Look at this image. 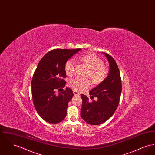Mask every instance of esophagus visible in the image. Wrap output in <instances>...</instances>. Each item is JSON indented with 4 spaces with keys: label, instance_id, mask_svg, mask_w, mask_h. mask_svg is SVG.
Returning a JSON list of instances; mask_svg holds the SVG:
<instances>
[{
    "label": "esophagus",
    "instance_id": "obj_1",
    "mask_svg": "<svg viewBox=\"0 0 155 155\" xmlns=\"http://www.w3.org/2000/svg\"><path fill=\"white\" fill-rule=\"evenodd\" d=\"M73 93H74V95L75 96H79V95H80V93H78L77 91H73Z\"/></svg>",
    "mask_w": 155,
    "mask_h": 155
}]
</instances>
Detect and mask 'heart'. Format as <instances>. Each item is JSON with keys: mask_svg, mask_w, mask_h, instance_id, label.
<instances>
[{"mask_svg": "<svg viewBox=\"0 0 155 155\" xmlns=\"http://www.w3.org/2000/svg\"><path fill=\"white\" fill-rule=\"evenodd\" d=\"M81 61L83 62L90 69L89 75L95 84L102 82L107 77L109 70L107 67L103 65L102 60L97 58L94 54H89L81 56ZM64 70L67 75L72 77L75 73L74 61L72 59L68 60L65 64ZM91 84V81L89 78L77 77L71 80L70 85L74 91L81 92L88 88Z\"/></svg>", "mask_w": 155, "mask_h": 155, "instance_id": "b5f03b06", "label": "heart"}]
</instances>
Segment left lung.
<instances>
[{"label":"left lung","instance_id":"obj_1","mask_svg":"<svg viewBox=\"0 0 155 155\" xmlns=\"http://www.w3.org/2000/svg\"><path fill=\"white\" fill-rule=\"evenodd\" d=\"M110 64L109 73L107 78L89 92L91 99L83 94L81 96L82 105L81 110L82 118L91 125H99L113 116L118 107L121 93V80L118 66L110 55L103 52Z\"/></svg>","mask_w":155,"mask_h":155}]
</instances>
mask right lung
<instances>
[{
    "instance_id": "add662e5",
    "label": "right lung",
    "mask_w": 155,
    "mask_h": 155,
    "mask_svg": "<svg viewBox=\"0 0 155 155\" xmlns=\"http://www.w3.org/2000/svg\"><path fill=\"white\" fill-rule=\"evenodd\" d=\"M81 49H56L48 52L39 62L31 82L32 101L38 114L48 123L56 124L66 116L68 102L74 94L66 87L64 66L67 61Z\"/></svg>"
}]
</instances>
